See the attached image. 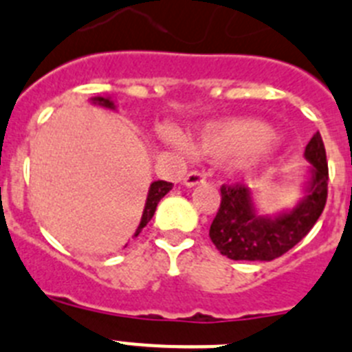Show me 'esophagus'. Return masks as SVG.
Wrapping results in <instances>:
<instances>
[{
	"label": "esophagus",
	"instance_id": "1",
	"mask_svg": "<svg viewBox=\"0 0 352 352\" xmlns=\"http://www.w3.org/2000/svg\"><path fill=\"white\" fill-rule=\"evenodd\" d=\"M204 182H205V175L201 172H189L188 175L184 177V186H186V188H195V186Z\"/></svg>",
	"mask_w": 352,
	"mask_h": 352
}]
</instances>
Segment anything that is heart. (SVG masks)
<instances>
[{"label": "heart", "instance_id": "1", "mask_svg": "<svg viewBox=\"0 0 352 352\" xmlns=\"http://www.w3.org/2000/svg\"><path fill=\"white\" fill-rule=\"evenodd\" d=\"M161 137L180 153H195L210 160H230L236 175H265L275 161V129L267 122L242 117L207 122L189 144L173 126H163Z\"/></svg>", "mask_w": 352, "mask_h": 352}]
</instances>
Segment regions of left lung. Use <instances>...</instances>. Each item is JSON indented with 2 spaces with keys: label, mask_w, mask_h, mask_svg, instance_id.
I'll use <instances>...</instances> for the list:
<instances>
[{
  "label": "left lung",
  "mask_w": 352,
  "mask_h": 352,
  "mask_svg": "<svg viewBox=\"0 0 352 352\" xmlns=\"http://www.w3.org/2000/svg\"><path fill=\"white\" fill-rule=\"evenodd\" d=\"M303 156L309 161V175L293 208L259 214L245 184L221 188V207L208 231L221 254L235 261H272L312 230L328 196V163L319 133L307 144Z\"/></svg>",
  "instance_id": "obj_1"
}]
</instances>
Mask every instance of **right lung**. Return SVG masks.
<instances>
[{
	"label": "right lung",
	"instance_id": "1",
	"mask_svg": "<svg viewBox=\"0 0 352 352\" xmlns=\"http://www.w3.org/2000/svg\"><path fill=\"white\" fill-rule=\"evenodd\" d=\"M91 103L105 107V109L109 110H116V103H113L110 96H94L91 98ZM172 188H173V184L166 182V180H154V182L151 184V188H148V192H147V199H145V207H144V214H142L140 224H138L137 231H135V235L133 236L140 235V231L147 226L148 221L153 219V215L154 212H156V207L161 201V198H163V196L166 195Z\"/></svg>",
	"mask_w": 352,
	"mask_h": 352
}]
</instances>
